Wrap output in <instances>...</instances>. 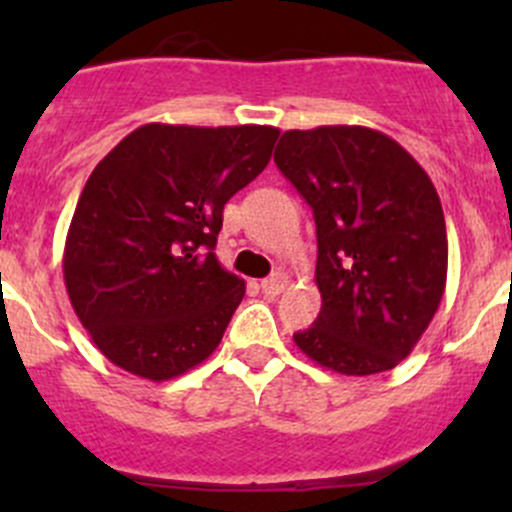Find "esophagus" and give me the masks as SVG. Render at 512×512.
<instances>
[{
	"label": "esophagus",
	"mask_w": 512,
	"mask_h": 512,
	"mask_svg": "<svg viewBox=\"0 0 512 512\" xmlns=\"http://www.w3.org/2000/svg\"><path fill=\"white\" fill-rule=\"evenodd\" d=\"M289 285V277L285 272H275V275H270L267 280H262V292L270 294V297H277L280 292H285Z\"/></svg>",
	"instance_id": "1"
}]
</instances>
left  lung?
<instances>
[{"label": "left lung", "mask_w": 512, "mask_h": 512, "mask_svg": "<svg viewBox=\"0 0 512 512\" xmlns=\"http://www.w3.org/2000/svg\"><path fill=\"white\" fill-rule=\"evenodd\" d=\"M275 163L317 225L322 309L294 344L337 374L394 369L446 289V220L431 178L394 138L364 126L285 131Z\"/></svg>", "instance_id": "1"}]
</instances>
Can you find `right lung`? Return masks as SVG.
Here are the masks:
<instances>
[{
    "mask_svg": "<svg viewBox=\"0 0 512 512\" xmlns=\"http://www.w3.org/2000/svg\"><path fill=\"white\" fill-rule=\"evenodd\" d=\"M277 136L146 123L96 165L66 235L64 282L108 361L165 381L218 349L245 297L215 257L223 208L265 170Z\"/></svg>",
    "mask_w": 512,
    "mask_h": 512,
    "instance_id": "obj_1",
    "label": "right lung"
}]
</instances>
